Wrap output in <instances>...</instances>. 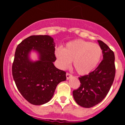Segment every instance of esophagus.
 I'll list each match as a JSON object with an SVG mask.
<instances>
[{
    "label": "esophagus",
    "instance_id": "34e87169",
    "mask_svg": "<svg viewBox=\"0 0 125 125\" xmlns=\"http://www.w3.org/2000/svg\"><path fill=\"white\" fill-rule=\"evenodd\" d=\"M71 76H72V74H71L69 73H66V78H67V79H69Z\"/></svg>",
    "mask_w": 125,
    "mask_h": 125
}]
</instances>
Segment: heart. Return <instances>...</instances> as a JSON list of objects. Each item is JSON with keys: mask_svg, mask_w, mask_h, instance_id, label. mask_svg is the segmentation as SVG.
Segmentation results:
<instances>
[{"mask_svg": "<svg viewBox=\"0 0 125 125\" xmlns=\"http://www.w3.org/2000/svg\"><path fill=\"white\" fill-rule=\"evenodd\" d=\"M55 54L61 68H67L73 61L76 71L80 74H86L97 66L102 50L97 44L78 39L67 43L64 49L57 48Z\"/></svg>", "mask_w": 125, "mask_h": 125, "instance_id": "heart-1", "label": "heart"}]
</instances>
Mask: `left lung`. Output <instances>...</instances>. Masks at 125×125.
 Segmentation results:
<instances>
[{
    "label": "left lung",
    "mask_w": 125,
    "mask_h": 125,
    "mask_svg": "<svg viewBox=\"0 0 125 125\" xmlns=\"http://www.w3.org/2000/svg\"><path fill=\"white\" fill-rule=\"evenodd\" d=\"M103 59L96 69L88 74L80 76V86L73 94L76 102L84 108L100 103L110 91L115 76L114 52L105 43L98 41Z\"/></svg>",
    "instance_id": "1"
}]
</instances>
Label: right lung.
<instances>
[{
  "label": "right lung",
  "mask_w": 125,
  "mask_h": 125,
  "mask_svg": "<svg viewBox=\"0 0 125 125\" xmlns=\"http://www.w3.org/2000/svg\"><path fill=\"white\" fill-rule=\"evenodd\" d=\"M55 44L49 36L28 37L17 46L12 67V76L17 89L23 97L34 105L51 100L57 85L66 79V72L55 67ZM32 50L38 52L40 60L30 61Z\"/></svg>",
  "instance_id": "add662e5"
}]
</instances>
